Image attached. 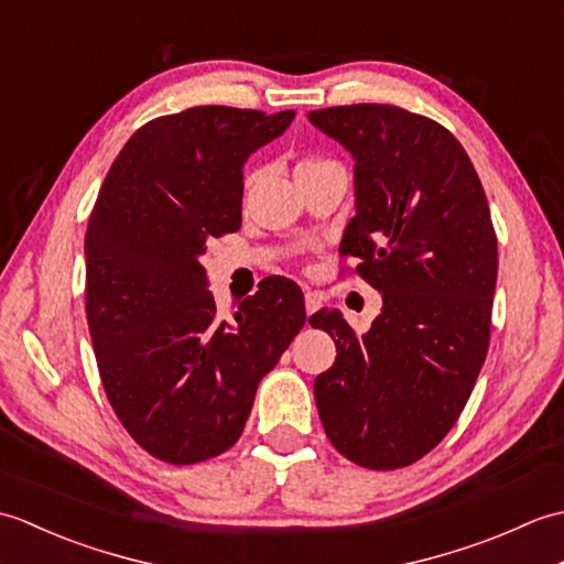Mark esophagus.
I'll use <instances>...</instances> for the list:
<instances>
[{"instance_id": "obj_1", "label": "esophagus", "mask_w": 564, "mask_h": 564, "mask_svg": "<svg viewBox=\"0 0 564 564\" xmlns=\"http://www.w3.org/2000/svg\"><path fill=\"white\" fill-rule=\"evenodd\" d=\"M319 305H322V301H319V295H317V293H313V291H307V293H305V313H307V315H313V313H317V310H319Z\"/></svg>"}]
</instances>
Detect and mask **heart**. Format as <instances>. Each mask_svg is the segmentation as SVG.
Listing matches in <instances>:
<instances>
[{
	"mask_svg": "<svg viewBox=\"0 0 564 564\" xmlns=\"http://www.w3.org/2000/svg\"><path fill=\"white\" fill-rule=\"evenodd\" d=\"M319 164H332V162H325V160H315V158H307V160H301V162H297L295 172H301V170H310V166H319ZM247 184H249V178H247Z\"/></svg>",
	"mask_w": 564,
	"mask_h": 564,
	"instance_id": "obj_1",
	"label": "heart"
}]
</instances>
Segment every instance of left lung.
Listing matches in <instances>:
<instances>
[{"label": "left lung", "instance_id": "8db88e82", "mask_svg": "<svg viewBox=\"0 0 564 564\" xmlns=\"http://www.w3.org/2000/svg\"><path fill=\"white\" fill-rule=\"evenodd\" d=\"M354 158L356 215L341 254L378 289L366 334L339 310L310 325L332 334L337 361L315 380L329 441L370 470L422 458L470 398L489 346L497 237L463 145L431 118L390 104L307 113Z\"/></svg>", "mask_w": 564, "mask_h": 564}]
</instances>
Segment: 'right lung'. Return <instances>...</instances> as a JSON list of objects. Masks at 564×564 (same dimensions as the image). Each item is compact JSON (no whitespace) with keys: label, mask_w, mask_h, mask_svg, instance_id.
Instances as JSON below:
<instances>
[{"label":"right lung","mask_w":564,"mask_h":564,"mask_svg":"<svg viewBox=\"0 0 564 564\" xmlns=\"http://www.w3.org/2000/svg\"><path fill=\"white\" fill-rule=\"evenodd\" d=\"M194 106L142 126L104 178L91 210L87 319L113 412L154 458L191 465L242 436L259 380L305 325L301 289L273 279L215 315L200 267L210 237L242 225L249 154L293 123Z\"/></svg>","instance_id":"obj_1"}]
</instances>
